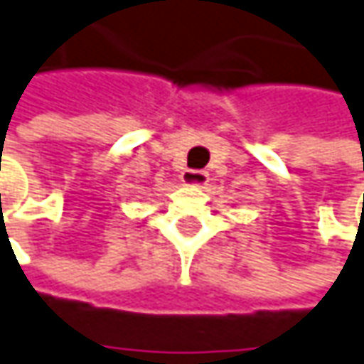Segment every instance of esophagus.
I'll return each instance as SVG.
<instances>
[{
  "label": "esophagus",
  "mask_w": 364,
  "mask_h": 364,
  "mask_svg": "<svg viewBox=\"0 0 364 364\" xmlns=\"http://www.w3.org/2000/svg\"><path fill=\"white\" fill-rule=\"evenodd\" d=\"M183 183L187 185H205L208 183V173L205 171H196V168H189L181 175Z\"/></svg>",
  "instance_id": "34e87169"
}]
</instances>
